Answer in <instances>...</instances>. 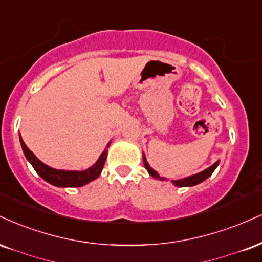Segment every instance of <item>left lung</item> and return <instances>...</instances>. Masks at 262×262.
<instances>
[{"label": "left lung", "mask_w": 262, "mask_h": 262, "mask_svg": "<svg viewBox=\"0 0 262 262\" xmlns=\"http://www.w3.org/2000/svg\"><path fill=\"white\" fill-rule=\"evenodd\" d=\"M143 161H144V166L145 168L147 169V172H149L150 176H152L154 178L156 179H160V181H168V179L165 178V177H161V176L157 173L155 169H152L149 165V162L146 161V157H145V154H143ZM220 165V160H217V161L213 163L212 166H210L209 168L204 169V171H201L199 173H196V174H193V176H189V177H185V178H182V179H177V181H171L173 183V185H176V187H194V185L196 184H200L201 182H204L205 179H207L210 177L211 174H212L213 171L217 168V166Z\"/></svg>", "instance_id": "left-lung-1"}]
</instances>
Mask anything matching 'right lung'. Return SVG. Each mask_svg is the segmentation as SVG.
I'll list each match as a JSON object with an SVG mask.
<instances>
[{"instance_id":"add662e5","label":"right lung","mask_w":262,"mask_h":262,"mask_svg":"<svg viewBox=\"0 0 262 262\" xmlns=\"http://www.w3.org/2000/svg\"><path fill=\"white\" fill-rule=\"evenodd\" d=\"M19 140L21 149H23V152L25 155V159L31 163V166L34 167V169H35L37 174H39L43 181H46L47 183H50V184L59 188L83 187V185L88 184V183L93 182L94 179L99 178V176L101 174V172H102V168L106 162L107 147H110V145H111V141H110V143L107 144L106 149L102 151V154H101L99 159H97V161L88 169H84V171H67V169L52 168V167L41 162L40 160L28 149L20 135Z\"/></svg>"}]
</instances>
